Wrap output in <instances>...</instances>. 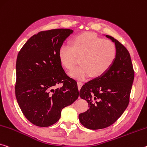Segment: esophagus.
I'll list each match as a JSON object with an SVG mask.
<instances>
[{
	"label": "esophagus",
	"mask_w": 147,
	"mask_h": 147,
	"mask_svg": "<svg viewBox=\"0 0 147 147\" xmlns=\"http://www.w3.org/2000/svg\"><path fill=\"white\" fill-rule=\"evenodd\" d=\"M83 85V82H80V81H78V89L80 90L81 87H82Z\"/></svg>",
	"instance_id": "obj_1"
}]
</instances>
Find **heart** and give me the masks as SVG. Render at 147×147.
Returning a JSON list of instances; mask_svg holds the SVG:
<instances>
[{"label":"heart","mask_w":147,"mask_h":147,"mask_svg":"<svg viewBox=\"0 0 147 147\" xmlns=\"http://www.w3.org/2000/svg\"><path fill=\"white\" fill-rule=\"evenodd\" d=\"M116 54V48L112 42L90 32L75 36L72 39L71 46L62 44L58 51L59 61L67 70L73 69L80 57L81 65L70 73L78 79L90 75L93 78L104 75L113 66Z\"/></svg>","instance_id":"obj_1"}]
</instances>
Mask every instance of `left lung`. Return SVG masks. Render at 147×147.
<instances>
[{"mask_svg":"<svg viewBox=\"0 0 147 147\" xmlns=\"http://www.w3.org/2000/svg\"><path fill=\"white\" fill-rule=\"evenodd\" d=\"M106 37L115 44V61L104 75L85 83L80 90V97L87 101L90 109L79 115V120L90 129L110 126L120 117L129 104L134 79L128 50L113 37Z\"/></svg>","mask_w":147,"mask_h":147,"instance_id":"left-lung-1","label":"left lung"}]
</instances>
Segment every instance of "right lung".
<instances>
[{"instance_id":"add662e5","label":"right lung","mask_w":147,"mask_h":147,"mask_svg":"<svg viewBox=\"0 0 147 147\" xmlns=\"http://www.w3.org/2000/svg\"><path fill=\"white\" fill-rule=\"evenodd\" d=\"M73 31L56 29L31 36L18 53L16 97L27 119L39 127L56 123L61 112L78 99L77 83L65 73L58 51ZM59 83L61 87L55 88Z\"/></svg>"}]
</instances>
